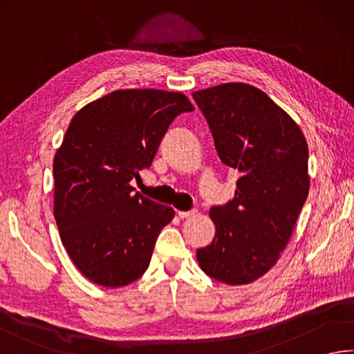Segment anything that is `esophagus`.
Segmentation results:
<instances>
[{
  "instance_id": "1",
  "label": "esophagus",
  "mask_w": 354,
  "mask_h": 354,
  "mask_svg": "<svg viewBox=\"0 0 354 354\" xmlns=\"http://www.w3.org/2000/svg\"><path fill=\"white\" fill-rule=\"evenodd\" d=\"M196 209H192V211H178L177 212V216L180 217V218H188V217H192L196 214Z\"/></svg>"
}]
</instances>
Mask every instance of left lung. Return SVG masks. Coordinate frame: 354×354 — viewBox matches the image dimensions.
Listing matches in <instances>:
<instances>
[{"instance_id": "obj_1", "label": "left lung", "mask_w": 354, "mask_h": 354, "mask_svg": "<svg viewBox=\"0 0 354 354\" xmlns=\"http://www.w3.org/2000/svg\"><path fill=\"white\" fill-rule=\"evenodd\" d=\"M220 160L239 171L234 198L212 206L216 236L197 260L226 285L254 282L281 257L308 197V146L299 126L251 84L225 83L192 94Z\"/></svg>"}]
</instances>
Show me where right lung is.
Segmentation results:
<instances>
[{
    "label": "right lung",
    "mask_w": 354,
    "mask_h": 354,
    "mask_svg": "<svg viewBox=\"0 0 354 354\" xmlns=\"http://www.w3.org/2000/svg\"><path fill=\"white\" fill-rule=\"evenodd\" d=\"M191 111L180 92L123 89L73 115L53 158V216L69 257L91 282L118 288L148 270L174 209L134 192L131 180L152 165L174 118Z\"/></svg>",
    "instance_id": "add662e5"
}]
</instances>
